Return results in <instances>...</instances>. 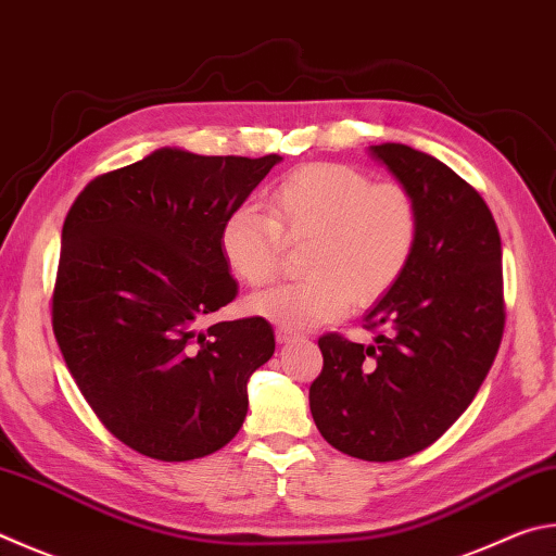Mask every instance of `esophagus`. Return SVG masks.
<instances>
[{
    "mask_svg": "<svg viewBox=\"0 0 556 556\" xmlns=\"http://www.w3.org/2000/svg\"><path fill=\"white\" fill-rule=\"evenodd\" d=\"M277 340L281 342V345H289V342H304L306 338H304V336H299V332H294V330L277 328Z\"/></svg>",
    "mask_w": 556,
    "mask_h": 556,
    "instance_id": "esophagus-1",
    "label": "esophagus"
}]
</instances>
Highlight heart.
I'll use <instances>...</instances> for the list:
<instances>
[{
    "label": "heart",
    "instance_id": "1",
    "mask_svg": "<svg viewBox=\"0 0 556 556\" xmlns=\"http://www.w3.org/2000/svg\"><path fill=\"white\" fill-rule=\"evenodd\" d=\"M269 216L238 206L220 226V252L250 287L279 275L287 243H308V277L248 301L255 316L304 332L375 304L399 285L420 238V208L396 181H371L362 169L311 163L269 189Z\"/></svg>",
    "mask_w": 556,
    "mask_h": 556
}]
</instances>
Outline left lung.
<instances>
[{"mask_svg":"<svg viewBox=\"0 0 556 556\" xmlns=\"http://www.w3.org/2000/svg\"><path fill=\"white\" fill-rule=\"evenodd\" d=\"M420 208L416 255L359 345L326 332L308 389L313 420L332 447L396 462L430 447L477 396L506 326L501 236L486 201L454 169L401 143L371 146Z\"/></svg>","mask_w":556,"mask_h":556,"instance_id":"8db88e82","label":"left lung"}]
</instances>
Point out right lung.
Wrapping results in <instances>:
<instances>
[{
  "mask_svg": "<svg viewBox=\"0 0 556 556\" xmlns=\"http://www.w3.org/2000/svg\"><path fill=\"white\" fill-rule=\"evenodd\" d=\"M279 160L163 148L94 177L67 211L55 340L104 428L150 459L233 440L248 379L275 355L265 318L204 323L238 296L220 226Z\"/></svg>",
  "mask_w": 556,
  "mask_h": 556,
  "instance_id": "obj_1",
  "label": "right lung"
}]
</instances>
